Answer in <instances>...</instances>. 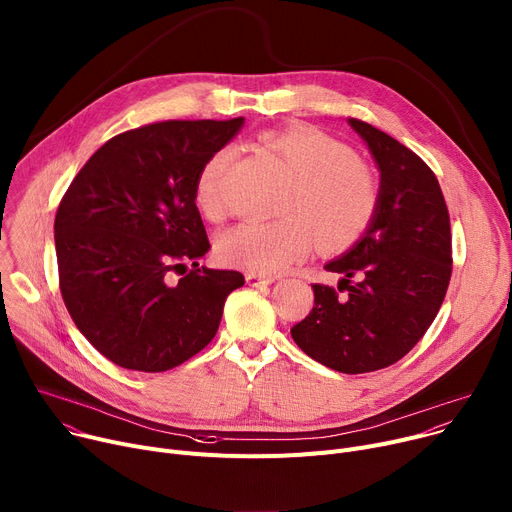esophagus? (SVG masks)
<instances>
[{
	"label": "esophagus",
	"instance_id": "1",
	"mask_svg": "<svg viewBox=\"0 0 512 512\" xmlns=\"http://www.w3.org/2000/svg\"><path fill=\"white\" fill-rule=\"evenodd\" d=\"M246 281H248L252 287H260V285H270V283H274V277H270V274L248 272V274H246Z\"/></svg>",
	"mask_w": 512,
	"mask_h": 512
}]
</instances>
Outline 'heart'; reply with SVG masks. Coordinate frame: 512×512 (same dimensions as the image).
<instances>
[{"label":"heart","mask_w":512,"mask_h":512,"mask_svg":"<svg viewBox=\"0 0 512 512\" xmlns=\"http://www.w3.org/2000/svg\"><path fill=\"white\" fill-rule=\"evenodd\" d=\"M266 143L293 174L279 205L283 217L227 229L217 240L219 258L248 272L277 274L309 254L313 233L330 252L357 244L379 209L381 190L373 172L318 129L277 131ZM233 157L231 147L217 149L196 178V205L211 221L225 217L221 184Z\"/></svg>","instance_id":"b5f03b06"}]
</instances>
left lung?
Returning a JSON list of instances; mask_svg holds the SVG:
<instances>
[{"label":"left lung","instance_id":"1","mask_svg":"<svg viewBox=\"0 0 512 512\" xmlns=\"http://www.w3.org/2000/svg\"><path fill=\"white\" fill-rule=\"evenodd\" d=\"M381 172L377 215L328 272L338 289L313 287V307L291 328L307 357L357 375L398 363L430 328L451 270V223L439 180L420 157L365 121L348 119Z\"/></svg>","mask_w":512,"mask_h":512}]
</instances>
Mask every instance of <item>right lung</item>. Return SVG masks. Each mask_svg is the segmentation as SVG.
<instances>
[{
	"instance_id": "right-lung-1",
	"label": "right lung",
	"mask_w": 512,
	"mask_h": 512,
	"mask_svg": "<svg viewBox=\"0 0 512 512\" xmlns=\"http://www.w3.org/2000/svg\"><path fill=\"white\" fill-rule=\"evenodd\" d=\"M244 125L164 121L106 141L57 209L59 289L90 344L114 365L162 373L217 334L238 270L199 266L211 250L196 178Z\"/></svg>"
}]
</instances>
